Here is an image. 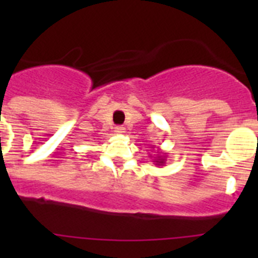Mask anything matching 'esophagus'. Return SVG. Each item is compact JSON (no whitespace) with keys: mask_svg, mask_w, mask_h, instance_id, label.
<instances>
[{"mask_svg":"<svg viewBox=\"0 0 258 258\" xmlns=\"http://www.w3.org/2000/svg\"><path fill=\"white\" fill-rule=\"evenodd\" d=\"M115 133L116 134H124L125 133V127L124 126H116L115 127Z\"/></svg>","mask_w":258,"mask_h":258,"instance_id":"obj_1","label":"esophagus"}]
</instances>
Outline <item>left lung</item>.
Returning a JSON list of instances; mask_svg holds the SVG:
<instances>
[{"label":"left lung","instance_id":"8db88e82","mask_svg":"<svg viewBox=\"0 0 258 258\" xmlns=\"http://www.w3.org/2000/svg\"><path fill=\"white\" fill-rule=\"evenodd\" d=\"M152 160H154L155 165L163 166L164 164H165V161H166V155H165V152H159V155H157L156 157H154Z\"/></svg>","mask_w":258,"mask_h":258}]
</instances>
